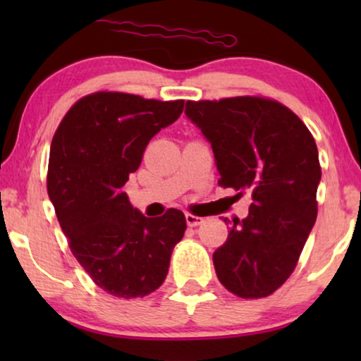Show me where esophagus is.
I'll list each match as a JSON object with an SVG mask.
<instances>
[{
	"label": "esophagus",
	"instance_id": "esophagus-1",
	"mask_svg": "<svg viewBox=\"0 0 361 361\" xmlns=\"http://www.w3.org/2000/svg\"><path fill=\"white\" fill-rule=\"evenodd\" d=\"M185 221L189 226H199L204 224V219H202V216L192 215V214H185Z\"/></svg>",
	"mask_w": 361,
	"mask_h": 361
}]
</instances>
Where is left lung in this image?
<instances>
[{
	"label": "left lung",
	"instance_id": "1",
	"mask_svg": "<svg viewBox=\"0 0 361 361\" xmlns=\"http://www.w3.org/2000/svg\"><path fill=\"white\" fill-rule=\"evenodd\" d=\"M185 116L210 142L219 184L253 199L214 253L215 273L240 298H266L294 271L317 219L314 137L289 108L256 97L187 102Z\"/></svg>",
	"mask_w": 361,
	"mask_h": 361
}]
</instances>
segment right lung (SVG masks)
Instances as JSON below:
<instances>
[{
  "label": "right lung",
  "instance_id": "add662e5",
  "mask_svg": "<svg viewBox=\"0 0 361 361\" xmlns=\"http://www.w3.org/2000/svg\"><path fill=\"white\" fill-rule=\"evenodd\" d=\"M182 110L184 100L98 92L78 100L52 137L47 192L59 224L93 283L116 298L159 288L187 228L180 210L147 219L121 190L151 137Z\"/></svg>",
  "mask_w": 361,
  "mask_h": 361
}]
</instances>
